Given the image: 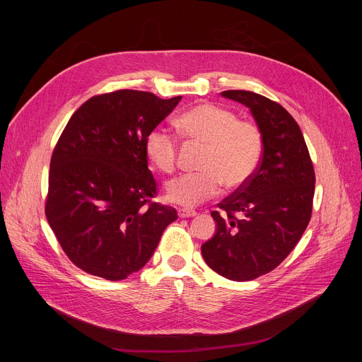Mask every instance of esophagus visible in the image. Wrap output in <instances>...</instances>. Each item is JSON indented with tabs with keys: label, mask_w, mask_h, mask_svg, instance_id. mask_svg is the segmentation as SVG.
I'll return each mask as SVG.
<instances>
[{
	"label": "esophagus",
	"mask_w": 362,
	"mask_h": 362,
	"mask_svg": "<svg viewBox=\"0 0 362 362\" xmlns=\"http://www.w3.org/2000/svg\"><path fill=\"white\" fill-rule=\"evenodd\" d=\"M197 214L194 211H192V209H179V216L180 218H193Z\"/></svg>",
	"instance_id": "esophagus-1"
}]
</instances>
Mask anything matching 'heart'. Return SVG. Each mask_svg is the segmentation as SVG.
Returning <instances> with one entry per match:
<instances>
[{
  "label": "heart",
  "mask_w": 362,
  "mask_h": 362,
  "mask_svg": "<svg viewBox=\"0 0 362 362\" xmlns=\"http://www.w3.org/2000/svg\"><path fill=\"white\" fill-rule=\"evenodd\" d=\"M177 127L189 141L204 146L200 172L180 175L166 185L168 199L185 208L211 199L221 185L226 190L245 186L261 162L264 140L259 127L238 119L229 109L199 103L179 116ZM144 151L154 168L173 173L179 139L165 127H154L146 136Z\"/></svg>",
  "instance_id": "b5f03b06"
}]
</instances>
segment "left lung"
<instances>
[{
    "label": "left lung",
    "mask_w": 362,
    "mask_h": 362,
    "mask_svg": "<svg viewBox=\"0 0 362 362\" xmlns=\"http://www.w3.org/2000/svg\"><path fill=\"white\" fill-rule=\"evenodd\" d=\"M222 95L249 107L264 148L250 180L211 214L216 233L202 256L219 275L243 282L274 271L299 242L313 215L315 172L298 123L279 103L246 90Z\"/></svg>",
    "instance_id": "obj_1"
}]
</instances>
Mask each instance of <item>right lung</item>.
Instances as JSON below:
<instances>
[{
	"instance_id": "right-lung-1",
	"label": "right lung",
	"mask_w": 362,
	"mask_h": 362,
	"mask_svg": "<svg viewBox=\"0 0 362 362\" xmlns=\"http://www.w3.org/2000/svg\"><path fill=\"white\" fill-rule=\"evenodd\" d=\"M116 90L74 112L51 154L45 216L69 259L109 281L141 269L168 225L170 206L153 202L158 183L144 140L180 101Z\"/></svg>"
}]
</instances>
